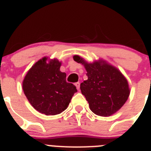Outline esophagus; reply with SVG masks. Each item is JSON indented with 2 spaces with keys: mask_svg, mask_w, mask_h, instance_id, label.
Listing matches in <instances>:
<instances>
[{
  "mask_svg": "<svg viewBox=\"0 0 151 151\" xmlns=\"http://www.w3.org/2000/svg\"><path fill=\"white\" fill-rule=\"evenodd\" d=\"M76 86L77 89L79 90V88H80V83L79 82H76Z\"/></svg>",
  "mask_w": 151,
  "mask_h": 151,
  "instance_id": "1",
  "label": "esophagus"
}]
</instances>
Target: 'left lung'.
<instances>
[{"instance_id":"obj_1","label":"left lung","mask_w":151,"mask_h":151,"mask_svg":"<svg viewBox=\"0 0 151 151\" xmlns=\"http://www.w3.org/2000/svg\"><path fill=\"white\" fill-rule=\"evenodd\" d=\"M77 63L84 65L88 79L80 85L90 109L96 115L109 117L117 112L129 97V84L115 66L106 60L88 63L78 55L73 56Z\"/></svg>"}]
</instances>
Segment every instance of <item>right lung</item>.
Listing matches in <instances>:
<instances>
[{"instance_id":"add662e5","label":"right lung","mask_w":151,"mask_h":151,"mask_svg":"<svg viewBox=\"0 0 151 151\" xmlns=\"http://www.w3.org/2000/svg\"><path fill=\"white\" fill-rule=\"evenodd\" d=\"M61 62L44 57L28 70L22 88L29 103L45 115L60 114L68 107L76 87L66 82L65 73L60 70Z\"/></svg>"}]
</instances>
